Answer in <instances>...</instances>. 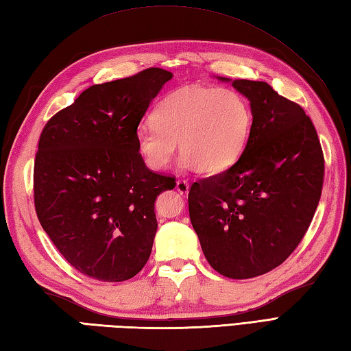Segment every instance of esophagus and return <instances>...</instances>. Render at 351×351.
I'll use <instances>...</instances> for the list:
<instances>
[{
    "label": "esophagus",
    "instance_id": "obj_1",
    "mask_svg": "<svg viewBox=\"0 0 351 351\" xmlns=\"http://www.w3.org/2000/svg\"><path fill=\"white\" fill-rule=\"evenodd\" d=\"M189 189H190V185H189V182L185 181V180H178L176 181V191L180 193V195L187 196L189 195Z\"/></svg>",
    "mask_w": 351,
    "mask_h": 351
}]
</instances>
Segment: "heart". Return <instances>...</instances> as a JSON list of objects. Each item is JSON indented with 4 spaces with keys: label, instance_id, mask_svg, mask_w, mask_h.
Segmentation results:
<instances>
[{
    "label": "heart",
    "instance_id": "b5f03b06",
    "mask_svg": "<svg viewBox=\"0 0 351 351\" xmlns=\"http://www.w3.org/2000/svg\"><path fill=\"white\" fill-rule=\"evenodd\" d=\"M250 126L252 111L241 93L189 86L156 104L152 123L138 126L136 145L152 170L170 166L178 143L185 166L215 175L240 158Z\"/></svg>",
    "mask_w": 351,
    "mask_h": 351
}]
</instances>
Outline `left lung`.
I'll list each match as a JSON object with an SVG mask.
<instances>
[{
    "label": "left lung",
    "instance_id": "left-lung-1",
    "mask_svg": "<svg viewBox=\"0 0 351 351\" xmlns=\"http://www.w3.org/2000/svg\"><path fill=\"white\" fill-rule=\"evenodd\" d=\"M232 86L250 101L247 143L228 170L191 185L189 211L214 270L249 279L279 267L306 234L322 197L324 156L299 104L264 81Z\"/></svg>",
    "mask_w": 351,
    "mask_h": 351
}]
</instances>
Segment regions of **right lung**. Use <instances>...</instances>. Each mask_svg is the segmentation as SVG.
<instances>
[{"mask_svg": "<svg viewBox=\"0 0 351 351\" xmlns=\"http://www.w3.org/2000/svg\"><path fill=\"white\" fill-rule=\"evenodd\" d=\"M173 77L149 68L88 87L52 116L34 160V206L45 232L88 278L122 282L151 256L154 204L175 178L146 167L136 132L149 104Z\"/></svg>", "mask_w": 351, "mask_h": 351, "instance_id": "right-lung-1", "label": "right lung"}]
</instances>
